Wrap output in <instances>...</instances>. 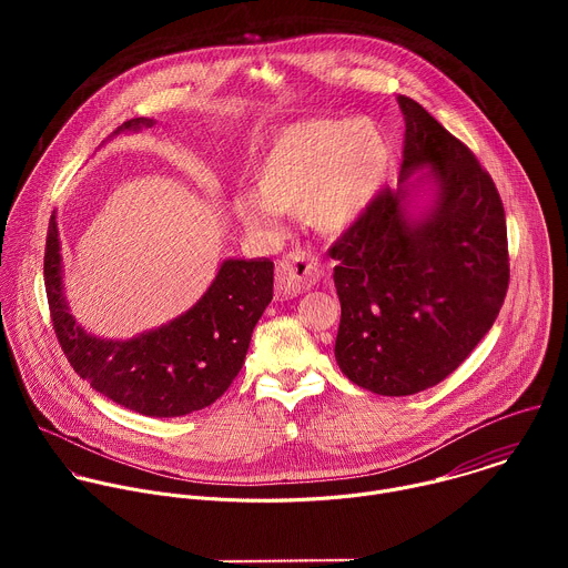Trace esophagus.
<instances>
[{
    "instance_id": "esophagus-1",
    "label": "esophagus",
    "mask_w": 568,
    "mask_h": 568,
    "mask_svg": "<svg viewBox=\"0 0 568 568\" xmlns=\"http://www.w3.org/2000/svg\"><path fill=\"white\" fill-rule=\"evenodd\" d=\"M321 278V265L307 250H292L276 267V294L292 298L307 292Z\"/></svg>"
}]
</instances>
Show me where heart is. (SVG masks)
Segmentation results:
<instances>
[{
	"label": "heart",
	"instance_id": "1",
	"mask_svg": "<svg viewBox=\"0 0 568 568\" xmlns=\"http://www.w3.org/2000/svg\"><path fill=\"white\" fill-rule=\"evenodd\" d=\"M390 156V139L373 119L292 123L267 141L256 186L235 191L233 213L252 229H272L283 213H303L321 231H344L375 200Z\"/></svg>",
	"mask_w": 568,
	"mask_h": 568
}]
</instances>
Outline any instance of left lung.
I'll return each mask as SVG.
<instances>
[{
	"mask_svg": "<svg viewBox=\"0 0 568 568\" xmlns=\"http://www.w3.org/2000/svg\"><path fill=\"white\" fill-rule=\"evenodd\" d=\"M404 116L399 189H382L328 250L342 321V373L377 395H414L454 373L493 328L510 283L499 191L471 150L420 103ZM427 165L437 200L406 213V180Z\"/></svg>",
	"mask_w": 568,
	"mask_h": 568,
	"instance_id": "8db88e82",
	"label": "left lung"
}]
</instances>
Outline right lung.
Instances as JSON below:
<instances>
[{"label": "right lung", "mask_w": 568, "mask_h": 568, "mask_svg": "<svg viewBox=\"0 0 568 568\" xmlns=\"http://www.w3.org/2000/svg\"><path fill=\"white\" fill-rule=\"evenodd\" d=\"M143 125L152 121L130 119L114 134ZM44 287L53 331L71 368L130 412L175 418L209 407L240 373L252 333L274 294V263L224 261L189 312L134 339L108 342L85 333L69 314L53 213L44 250Z\"/></svg>", "instance_id": "1"}]
</instances>
